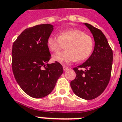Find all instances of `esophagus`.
<instances>
[{
    "label": "esophagus",
    "instance_id": "esophagus-1",
    "mask_svg": "<svg viewBox=\"0 0 122 122\" xmlns=\"http://www.w3.org/2000/svg\"><path fill=\"white\" fill-rule=\"evenodd\" d=\"M68 69H69L68 67L66 66H63V69H64V71H67Z\"/></svg>",
    "mask_w": 122,
    "mask_h": 122
}]
</instances>
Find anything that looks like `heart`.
<instances>
[{"label": "heart", "instance_id": "1", "mask_svg": "<svg viewBox=\"0 0 122 122\" xmlns=\"http://www.w3.org/2000/svg\"><path fill=\"white\" fill-rule=\"evenodd\" d=\"M47 47L52 52H58L64 49L66 50L53 56V59L62 64L82 61L90 56L94 47V41L90 35L84 33L82 30H64L60 32L59 36L51 35L47 41Z\"/></svg>", "mask_w": 122, "mask_h": 122}]
</instances>
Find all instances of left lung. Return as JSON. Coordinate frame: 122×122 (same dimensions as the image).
I'll list each match as a JSON object with an SVG mask.
<instances>
[{
    "label": "left lung",
    "mask_w": 122,
    "mask_h": 122,
    "mask_svg": "<svg viewBox=\"0 0 122 122\" xmlns=\"http://www.w3.org/2000/svg\"><path fill=\"white\" fill-rule=\"evenodd\" d=\"M84 24L92 33L95 47L86 62L73 68L76 78L70 85L75 95L89 100L100 96L109 84L112 69V51L101 30L87 23ZM81 68H85V71Z\"/></svg>",
    "instance_id": "left-lung-1"
}]
</instances>
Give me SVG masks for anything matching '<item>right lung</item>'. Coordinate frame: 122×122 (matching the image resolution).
Listing matches in <instances>:
<instances>
[{
    "instance_id": "1",
    "label": "right lung",
    "mask_w": 122,
    "mask_h": 122,
    "mask_svg": "<svg viewBox=\"0 0 122 122\" xmlns=\"http://www.w3.org/2000/svg\"><path fill=\"white\" fill-rule=\"evenodd\" d=\"M49 24L36 25L22 32L12 47V69L16 82L30 97L40 98L53 90L63 67L51 58L47 38L53 30Z\"/></svg>"
}]
</instances>
